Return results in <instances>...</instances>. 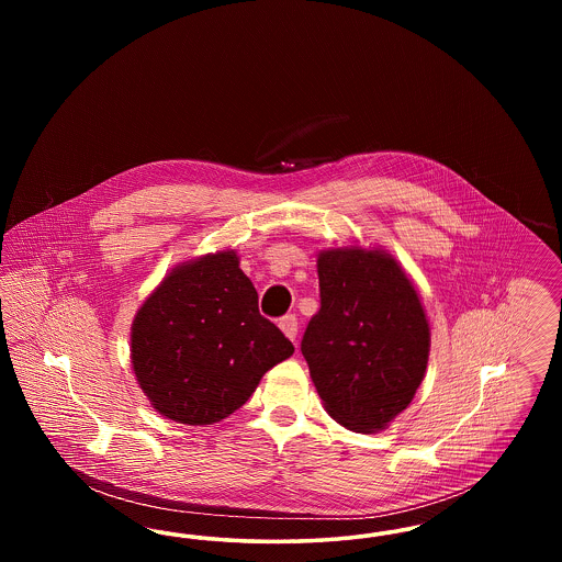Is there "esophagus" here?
Masks as SVG:
<instances>
[{"label":"esophagus","mask_w":562,"mask_h":562,"mask_svg":"<svg viewBox=\"0 0 562 562\" xmlns=\"http://www.w3.org/2000/svg\"><path fill=\"white\" fill-rule=\"evenodd\" d=\"M280 328H282V333L294 341V337H296V330H299V321H296V316L294 314H289V316H284L282 321H280Z\"/></svg>","instance_id":"34e87169"}]
</instances>
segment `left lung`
<instances>
[{"mask_svg": "<svg viewBox=\"0 0 562 562\" xmlns=\"http://www.w3.org/2000/svg\"><path fill=\"white\" fill-rule=\"evenodd\" d=\"M321 310L301 353L333 419L383 429L424 381L429 326L413 282L381 250L335 248L318 257Z\"/></svg>", "mask_w": 562, "mask_h": 562, "instance_id": "8db88e82", "label": "left lung"}]
</instances>
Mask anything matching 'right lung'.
I'll list each match as a JSON object with an SVG mask.
<instances>
[{"label": "right lung", "instance_id": "right-lung-1", "mask_svg": "<svg viewBox=\"0 0 562 562\" xmlns=\"http://www.w3.org/2000/svg\"><path fill=\"white\" fill-rule=\"evenodd\" d=\"M234 250L175 269L136 312L133 369L154 408L211 426L250 398L271 367L293 356L259 314V294Z\"/></svg>", "mask_w": 562, "mask_h": 562}]
</instances>
